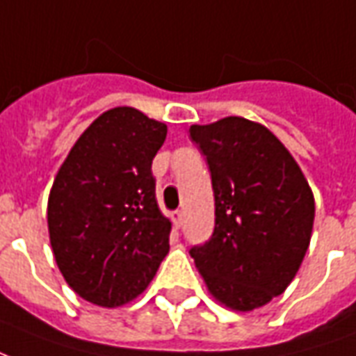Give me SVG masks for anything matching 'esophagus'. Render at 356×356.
<instances>
[{
    "label": "esophagus",
    "instance_id": "1",
    "mask_svg": "<svg viewBox=\"0 0 356 356\" xmlns=\"http://www.w3.org/2000/svg\"><path fill=\"white\" fill-rule=\"evenodd\" d=\"M171 221H173V227L179 229L181 225H183V211H171Z\"/></svg>",
    "mask_w": 356,
    "mask_h": 356
}]
</instances>
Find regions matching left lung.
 I'll return each instance as SVG.
<instances>
[{
	"instance_id": "8db88e82",
	"label": "left lung",
	"mask_w": 356,
	"mask_h": 356,
	"mask_svg": "<svg viewBox=\"0 0 356 356\" xmlns=\"http://www.w3.org/2000/svg\"><path fill=\"white\" fill-rule=\"evenodd\" d=\"M211 173L216 227L191 257L209 291L234 311L280 296L305 257L314 198L296 160L267 127L246 118L193 125Z\"/></svg>"
}]
</instances>
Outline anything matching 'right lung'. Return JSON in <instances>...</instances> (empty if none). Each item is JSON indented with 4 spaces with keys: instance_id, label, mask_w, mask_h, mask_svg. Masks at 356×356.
<instances>
[{
    "instance_id": "1",
    "label": "right lung",
    "mask_w": 356,
    "mask_h": 356,
    "mask_svg": "<svg viewBox=\"0 0 356 356\" xmlns=\"http://www.w3.org/2000/svg\"><path fill=\"white\" fill-rule=\"evenodd\" d=\"M168 127L129 106L95 120L60 165L47 204L60 273L78 296L118 307L137 298L170 252L152 160Z\"/></svg>"
}]
</instances>
